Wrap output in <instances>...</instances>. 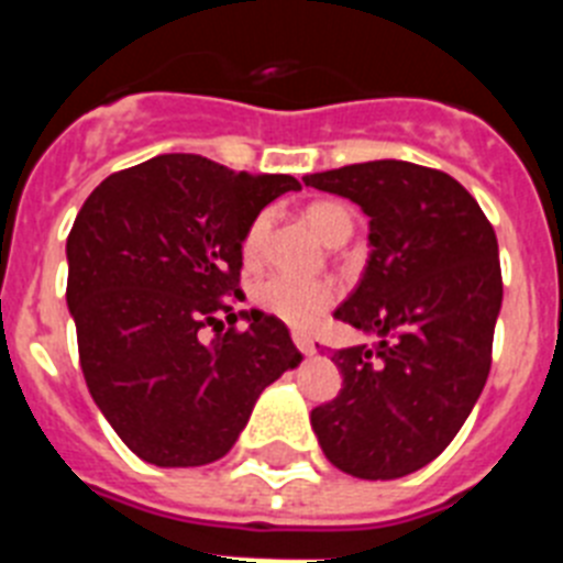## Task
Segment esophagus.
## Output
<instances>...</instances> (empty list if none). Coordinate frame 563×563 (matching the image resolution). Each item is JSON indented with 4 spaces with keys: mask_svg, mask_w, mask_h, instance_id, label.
<instances>
[{
    "mask_svg": "<svg viewBox=\"0 0 563 563\" xmlns=\"http://www.w3.org/2000/svg\"><path fill=\"white\" fill-rule=\"evenodd\" d=\"M292 341H296L298 352H305V355H312V352H316V341H312L307 332H292Z\"/></svg>",
    "mask_w": 563,
    "mask_h": 563,
    "instance_id": "1",
    "label": "esophagus"
}]
</instances>
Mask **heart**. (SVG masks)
<instances>
[{"mask_svg": "<svg viewBox=\"0 0 563 563\" xmlns=\"http://www.w3.org/2000/svg\"><path fill=\"white\" fill-rule=\"evenodd\" d=\"M307 222L316 228V233L324 242L335 245L352 233V211L343 202L321 200L312 202L307 208ZM267 228H271V213H262L247 228L245 239H242V253L245 262H256L262 256V245H265ZM253 305L267 316L285 321V324L307 330L324 316L338 298V285L332 278H301L290 276V273H267L265 278H258L251 290Z\"/></svg>", "mask_w": 563, "mask_h": 563, "instance_id": "obj_1", "label": "heart"}]
</instances>
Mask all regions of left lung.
<instances>
[{
    "label": "left lung",
    "instance_id": "obj_1",
    "mask_svg": "<svg viewBox=\"0 0 563 563\" xmlns=\"http://www.w3.org/2000/svg\"><path fill=\"white\" fill-rule=\"evenodd\" d=\"M305 183L369 217V265L335 318L377 335L335 350L343 389L312 409V429L343 474H415L485 389L501 307L494 225L451 174L417 163H355Z\"/></svg>",
    "mask_w": 563,
    "mask_h": 563
}]
</instances>
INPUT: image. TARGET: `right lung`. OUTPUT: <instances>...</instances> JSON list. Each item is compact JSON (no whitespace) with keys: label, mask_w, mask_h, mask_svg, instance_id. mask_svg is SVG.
<instances>
[{"label":"right lung","mask_w":563,"mask_h":563,"mask_svg":"<svg viewBox=\"0 0 563 563\" xmlns=\"http://www.w3.org/2000/svg\"><path fill=\"white\" fill-rule=\"evenodd\" d=\"M298 188L290 174L161 154L109 174L78 211L67 305L84 380L141 460L191 467L225 456L265 386L301 363L285 321L251 310L236 330L231 307L247 228Z\"/></svg>","instance_id":"1"}]
</instances>
